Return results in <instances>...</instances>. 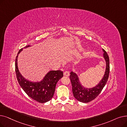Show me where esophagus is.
I'll use <instances>...</instances> for the list:
<instances>
[{"label": "esophagus", "mask_w": 127, "mask_h": 127, "mask_svg": "<svg viewBox=\"0 0 127 127\" xmlns=\"http://www.w3.org/2000/svg\"><path fill=\"white\" fill-rule=\"evenodd\" d=\"M64 75L66 76H68L69 75V73L68 71H65L64 72Z\"/></svg>", "instance_id": "obj_1"}]
</instances>
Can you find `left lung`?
<instances>
[{
    "mask_svg": "<svg viewBox=\"0 0 127 127\" xmlns=\"http://www.w3.org/2000/svg\"><path fill=\"white\" fill-rule=\"evenodd\" d=\"M103 51L104 52L103 56L106 63V71L103 78L96 86L91 89L82 87L79 81L77 75L73 71L70 73L69 78L72 86L73 95L75 98L79 102L88 103L94 100L101 93L108 80L109 74V59L106 52L104 49H103Z\"/></svg>",
    "mask_w": 127,
    "mask_h": 127,
    "instance_id": "1",
    "label": "left lung"
}]
</instances>
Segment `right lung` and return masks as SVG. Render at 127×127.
I'll return each instance as SVG.
<instances>
[{
  "mask_svg": "<svg viewBox=\"0 0 127 127\" xmlns=\"http://www.w3.org/2000/svg\"><path fill=\"white\" fill-rule=\"evenodd\" d=\"M30 45L24 47L26 48ZM23 50H19L15 59V70L16 78L21 88L26 94L33 100L44 103L50 101L52 98L58 81L63 76V72L60 70H51L39 82H32L24 78L20 73L17 64L18 54Z\"/></svg>",
  "mask_w": 127,
  "mask_h": 127,
  "instance_id": "1",
  "label": "right lung"
}]
</instances>
